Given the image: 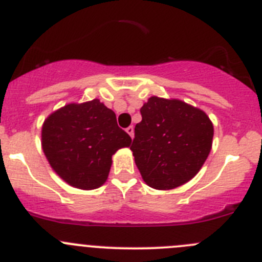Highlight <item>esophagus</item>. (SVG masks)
I'll use <instances>...</instances> for the list:
<instances>
[{"mask_svg":"<svg viewBox=\"0 0 262 262\" xmlns=\"http://www.w3.org/2000/svg\"><path fill=\"white\" fill-rule=\"evenodd\" d=\"M126 133L129 134V136L132 137V139L134 138V128L133 126H128V128H126Z\"/></svg>","mask_w":262,"mask_h":262,"instance_id":"obj_1","label":"esophagus"}]
</instances>
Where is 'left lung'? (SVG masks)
I'll return each mask as SVG.
<instances>
[{"instance_id":"8db88e82","label":"left lung","mask_w":262,"mask_h":262,"mask_svg":"<svg viewBox=\"0 0 262 262\" xmlns=\"http://www.w3.org/2000/svg\"><path fill=\"white\" fill-rule=\"evenodd\" d=\"M130 146L148 186L172 190L194 178L208 158L213 124L203 110L180 99L154 97L141 108Z\"/></svg>"}]
</instances>
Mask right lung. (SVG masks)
Here are the masks:
<instances>
[{"mask_svg": "<svg viewBox=\"0 0 262 262\" xmlns=\"http://www.w3.org/2000/svg\"><path fill=\"white\" fill-rule=\"evenodd\" d=\"M130 143L129 134L117 126L115 112L99 99L60 107L46 117L41 129V146L50 167L81 190L101 187L112 155Z\"/></svg>", "mask_w": 262, "mask_h": 262, "instance_id": "obj_1", "label": "right lung"}]
</instances>
